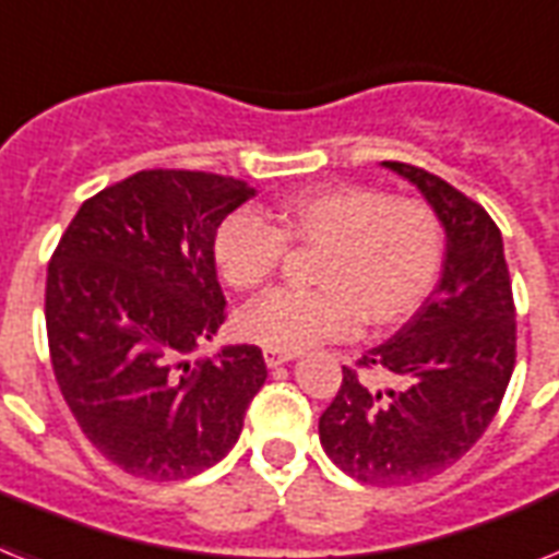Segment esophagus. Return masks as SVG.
I'll return each mask as SVG.
<instances>
[{
  "instance_id": "1",
  "label": "esophagus",
  "mask_w": 559,
  "mask_h": 559,
  "mask_svg": "<svg viewBox=\"0 0 559 559\" xmlns=\"http://www.w3.org/2000/svg\"><path fill=\"white\" fill-rule=\"evenodd\" d=\"M293 358H295V353L264 350V361H266V367H272V370H275V367H281V365H287V361H293Z\"/></svg>"
}]
</instances>
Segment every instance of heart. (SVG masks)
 I'll use <instances>...</instances> for the list:
<instances>
[{
	"mask_svg": "<svg viewBox=\"0 0 559 559\" xmlns=\"http://www.w3.org/2000/svg\"><path fill=\"white\" fill-rule=\"evenodd\" d=\"M287 240L321 249L319 289H275L235 321L240 338L281 353L344 338L358 319L376 330L402 324L433 289L444 255L442 224L425 201L333 183L281 203L275 226L247 212L226 217L215 235L221 278L238 293L264 287Z\"/></svg>",
	"mask_w": 559,
	"mask_h": 559,
	"instance_id": "b5f03b06",
	"label": "heart"
}]
</instances>
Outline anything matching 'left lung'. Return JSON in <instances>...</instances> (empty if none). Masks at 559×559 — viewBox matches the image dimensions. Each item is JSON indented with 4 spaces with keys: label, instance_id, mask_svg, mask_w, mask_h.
<instances>
[{
    "label": "left lung",
    "instance_id": "1",
    "mask_svg": "<svg viewBox=\"0 0 559 559\" xmlns=\"http://www.w3.org/2000/svg\"><path fill=\"white\" fill-rule=\"evenodd\" d=\"M419 189L444 229L442 278L413 319L358 358L396 388L342 367L321 413L326 456L367 485H411L442 474L483 437L514 373L516 324L502 235L479 203L442 177L384 160Z\"/></svg>",
    "mask_w": 559,
    "mask_h": 559
}]
</instances>
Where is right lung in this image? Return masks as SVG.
I'll return each mask as SVG.
<instances>
[{
	"label": "right lung",
	"instance_id": "add662e5",
	"mask_svg": "<svg viewBox=\"0 0 559 559\" xmlns=\"http://www.w3.org/2000/svg\"><path fill=\"white\" fill-rule=\"evenodd\" d=\"M249 198L235 177L138 171L85 201L59 238L45 287L53 376L91 444L126 474L212 468L266 382L255 344L189 361L224 324L215 235Z\"/></svg>",
	"mask_w": 559,
	"mask_h": 559
}]
</instances>
